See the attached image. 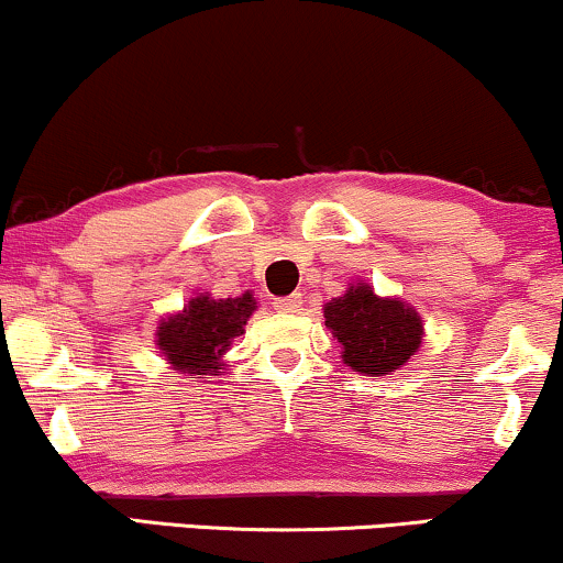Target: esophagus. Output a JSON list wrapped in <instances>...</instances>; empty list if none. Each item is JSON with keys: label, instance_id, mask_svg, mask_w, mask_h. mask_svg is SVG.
Segmentation results:
<instances>
[{"label": "esophagus", "instance_id": "esophagus-1", "mask_svg": "<svg viewBox=\"0 0 563 563\" xmlns=\"http://www.w3.org/2000/svg\"><path fill=\"white\" fill-rule=\"evenodd\" d=\"M301 294H290L286 299H275V309L277 311H299L301 309Z\"/></svg>", "mask_w": 563, "mask_h": 563}]
</instances>
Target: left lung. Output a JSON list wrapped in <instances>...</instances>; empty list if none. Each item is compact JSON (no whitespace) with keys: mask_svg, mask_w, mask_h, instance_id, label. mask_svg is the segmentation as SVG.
I'll list each match as a JSON object with an SVG mask.
<instances>
[{"mask_svg":"<svg viewBox=\"0 0 563 563\" xmlns=\"http://www.w3.org/2000/svg\"><path fill=\"white\" fill-rule=\"evenodd\" d=\"M324 324L341 343V358L358 375L396 372L422 343V317L398 299H380L367 283L324 303Z\"/></svg>","mask_w":563,"mask_h":563,"instance_id":"obj_1","label":"left lung"}]
</instances>
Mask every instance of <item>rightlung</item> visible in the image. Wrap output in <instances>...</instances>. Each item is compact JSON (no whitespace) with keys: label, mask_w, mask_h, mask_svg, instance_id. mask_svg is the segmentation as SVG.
Segmentation results:
<instances>
[{"label":"right lung","mask_w":563,"mask_h":563,"mask_svg":"<svg viewBox=\"0 0 563 563\" xmlns=\"http://www.w3.org/2000/svg\"><path fill=\"white\" fill-rule=\"evenodd\" d=\"M252 294L235 299H212L209 294L194 296L178 314L165 317L157 328V349L173 369L186 375H214L225 367L222 354L230 349L243 324L254 314Z\"/></svg>","instance_id":"add662e5"}]
</instances>
